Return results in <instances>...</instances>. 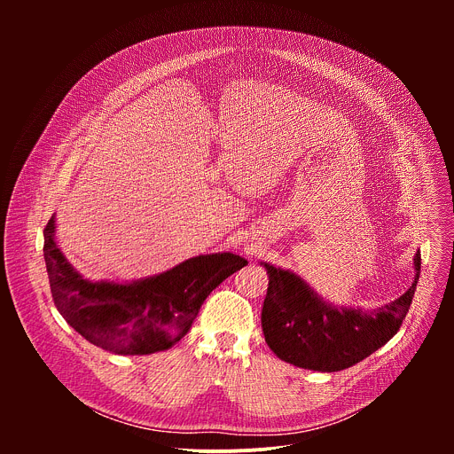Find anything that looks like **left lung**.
<instances>
[{"label": "left lung", "mask_w": 454, "mask_h": 454, "mask_svg": "<svg viewBox=\"0 0 454 454\" xmlns=\"http://www.w3.org/2000/svg\"><path fill=\"white\" fill-rule=\"evenodd\" d=\"M264 268L270 277L262 307L268 347L294 366L338 372L363 361L397 334L417 289L420 251L415 254L411 287L397 300L368 312L336 307L319 298L294 273L271 264Z\"/></svg>", "instance_id": "obj_1"}]
</instances>
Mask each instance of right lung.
I'll list each match as a JSON object with an SVG mask.
<instances>
[{"instance_id":"right-lung-1","label":"right lung","mask_w":454,"mask_h":454,"mask_svg":"<svg viewBox=\"0 0 454 454\" xmlns=\"http://www.w3.org/2000/svg\"><path fill=\"white\" fill-rule=\"evenodd\" d=\"M43 251L62 317L90 343L121 356L170 348L188 333L207 296L247 264L233 253H212L131 284L90 282L57 247L53 217L44 228Z\"/></svg>"}]
</instances>
